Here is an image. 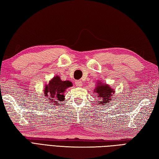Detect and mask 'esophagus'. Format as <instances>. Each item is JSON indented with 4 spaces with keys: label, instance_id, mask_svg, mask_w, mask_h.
<instances>
[{
    "label": "esophagus",
    "instance_id": "esophagus-1",
    "mask_svg": "<svg viewBox=\"0 0 159 159\" xmlns=\"http://www.w3.org/2000/svg\"><path fill=\"white\" fill-rule=\"evenodd\" d=\"M75 84H76V87H81L83 85V83L81 80H76V81L75 82Z\"/></svg>",
    "mask_w": 159,
    "mask_h": 159
}]
</instances>
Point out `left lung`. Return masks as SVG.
<instances>
[{
	"label": "left lung",
	"mask_w": 159,
	"mask_h": 159,
	"mask_svg": "<svg viewBox=\"0 0 159 159\" xmlns=\"http://www.w3.org/2000/svg\"><path fill=\"white\" fill-rule=\"evenodd\" d=\"M94 93H96L98 97H99L100 99V101L98 102V104L106 105L107 102H109L110 101H111L115 91L112 88H111L109 85L98 81L96 87L94 89Z\"/></svg>",
	"instance_id": "1"
}]
</instances>
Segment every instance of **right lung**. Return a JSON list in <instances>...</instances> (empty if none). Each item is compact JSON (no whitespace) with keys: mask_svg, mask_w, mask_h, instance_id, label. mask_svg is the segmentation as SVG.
<instances>
[{"mask_svg":"<svg viewBox=\"0 0 159 159\" xmlns=\"http://www.w3.org/2000/svg\"><path fill=\"white\" fill-rule=\"evenodd\" d=\"M72 86V83L69 80H61L59 76H55L50 80L48 84L44 87V96L51 104L59 105V102L64 100V93L66 89Z\"/></svg>","mask_w":159,"mask_h":159,"instance_id":"right-lung-1","label":"right lung"}]
</instances>
